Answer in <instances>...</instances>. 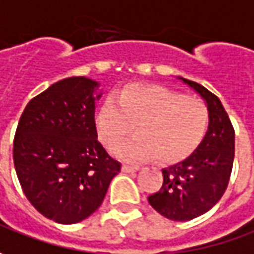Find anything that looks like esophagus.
<instances>
[{
	"mask_svg": "<svg viewBox=\"0 0 254 254\" xmlns=\"http://www.w3.org/2000/svg\"><path fill=\"white\" fill-rule=\"evenodd\" d=\"M139 171L138 166H130V165H122V172L125 173H132V172Z\"/></svg>",
	"mask_w": 254,
	"mask_h": 254,
	"instance_id": "1",
	"label": "esophagus"
}]
</instances>
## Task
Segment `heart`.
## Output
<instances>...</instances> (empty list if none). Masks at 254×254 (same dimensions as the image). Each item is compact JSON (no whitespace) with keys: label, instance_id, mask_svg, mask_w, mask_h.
Segmentation results:
<instances>
[{"label":"heart","instance_id":"b5f03b06","mask_svg":"<svg viewBox=\"0 0 254 254\" xmlns=\"http://www.w3.org/2000/svg\"><path fill=\"white\" fill-rule=\"evenodd\" d=\"M135 127L137 135L117 144ZM99 140L118 158L142 162L156 158L171 165L189 158L209 127V111L200 99L160 85H127L95 115Z\"/></svg>","mask_w":254,"mask_h":254}]
</instances>
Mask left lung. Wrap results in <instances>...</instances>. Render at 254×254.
<instances>
[{
    "instance_id": "left-lung-1",
    "label": "left lung",
    "mask_w": 254,
    "mask_h": 254,
    "mask_svg": "<svg viewBox=\"0 0 254 254\" xmlns=\"http://www.w3.org/2000/svg\"><path fill=\"white\" fill-rule=\"evenodd\" d=\"M181 79L206 101L209 127L189 158L162 169L163 185L148 202L166 219L186 222L210 210L226 190L235 159V129L215 94L200 83Z\"/></svg>"
}]
</instances>
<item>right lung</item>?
<instances>
[{
    "mask_svg": "<svg viewBox=\"0 0 254 254\" xmlns=\"http://www.w3.org/2000/svg\"><path fill=\"white\" fill-rule=\"evenodd\" d=\"M98 88L85 76L65 78L32 98L18 122L12 152L19 185L39 213L57 223L89 217L121 172L96 139Z\"/></svg>",
    "mask_w": 254,
    "mask_h": 254,
    "instance_id": "right-lung-1",
    "label": "right lung"
}]
</instances>
